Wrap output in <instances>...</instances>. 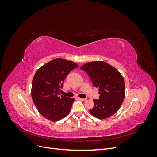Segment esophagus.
<instances>
[{"label": "esophagus", "instance_id": "obj_1", "mask_svg": "<svg viewBox=\"0 0 157 157\" xmlns=\"http://www.w3.org/2000/svg\"><path fill=\"white\" fill-rule=\"evenodd\" d=\"M80 101H85L86 100V99H85V98H78Z\"/></svg>", "mask_w": 157, "mask_h": 157}]
</instances>
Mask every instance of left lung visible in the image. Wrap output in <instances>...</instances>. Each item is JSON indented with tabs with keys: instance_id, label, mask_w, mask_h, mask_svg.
I'll return each instance as SVG.
<instances>
[{
	"instance_id": "1",
	"label": "left lung",
	"mask_w": 157,
	"mask_h": 157,
	"mask_svg": "<svg viewBox=\"0 0 157 157\" xmlns=\"http://www.w3.org/2000/svg\"><path fill=\"white\" fill-rule=\"evenodd\" d=\"M93 86L99 89V99H93L94 106L89 111L99 119H105L115 114L125 97L124 78L116 68L103 61H95L82 65Z\"/></svg>"
}]
</instances>
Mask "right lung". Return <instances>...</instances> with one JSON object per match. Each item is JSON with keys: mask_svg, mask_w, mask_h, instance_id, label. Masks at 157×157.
I'll return each mask as SVG.
<instances>
[{"mask_svg": "<svg viewBox=\"0 0 157 157\" xmlns=\"http://www.w3.org/2000/svg\"><path fill=\"white\" fill-rule=\"evenodd\" d=\"M78 67L73 61L57 58L36 71L32 81L31 96L38 111L46 119L58 121L69 113L75 99L59 95L67 75Z\"/></svg>", "mask_w": 157, "mask_h": 157, "instance_id": "add662e5", "label": "right lung"}]
</instances>
